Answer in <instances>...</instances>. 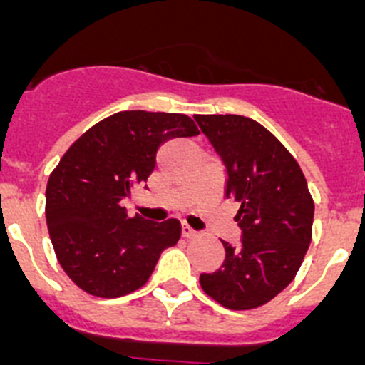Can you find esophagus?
Here are the masks:
<instances>
[{"instance_id": "obj_1", "label": "esophagus", "mask_w": 365, "mask_h": 365, "mask_svg": "<svg viewBox=\"0 0 365 365\" xmlns=\"http://www.w3.org/2000/svg\"><path fill=\"white\" fill-rule=\"evenodd\" d=\"M182 236L183 238H195L196 231L195 229H190L189 225H182Z\"/></svg>"}]
</instances>
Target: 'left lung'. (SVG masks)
I'll return each mask as SVG.
<instances>
[{
	"mask_svg": "<svg viewBox=\"0 0 365 365\" xmlns=\"http://www.w3.org/2000/svg\"><path fill=\"white\" fill-rule=\"evenodd\" d=\"M196 123L225 169V198L240 203L238 245L222 240L225 260L200 284L235 311L255 309L284 291L313 236L314 203L297 160L264 125L238 114H198Z\"/></svg>",
	"mask_w": 365,
	"mask_h": 365,
	"instance_id": "left-lung-1",
	"label": "left lung"
}]
</instances>
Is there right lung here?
<instances>
[{"mask_svg": "<svg viewBox=\"0 0 365 365\" xmlns=\"http://www.w3.org/2000/svg\"><path fill=\"white\" fill-rule=\"evenodd\" d=\"M200 134L185 114L123 110L68 147L47 183V227L58 262L78 287L116 298L142 287L180 240V222L129 218L121 200L147 182L173 138Z\"/></svg>", "mask_w": 365, "mask_h": 365, "instance_id": "right-lung-1", "label": "right lung"}]
</instances>
